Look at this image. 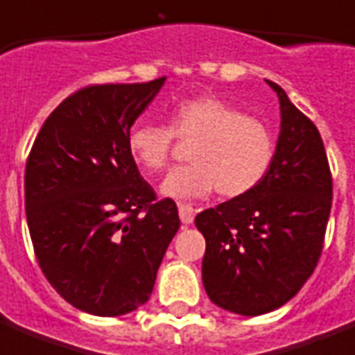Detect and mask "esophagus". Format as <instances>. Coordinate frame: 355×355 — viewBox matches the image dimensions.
Segmentation results:
<instances>
[{"label":"esophagus","mask_w":355,"mask_h":355,"mask_svg":"<svg viewBox=\"0 0 355 355\" xmlns=\"http://www.w3.org/2000/svg\"><path fill=\"white\" fill-rule=\"evenodd\" d=\"M178 212H180V219H181V223H183V225H190L192 221H194V216H196L194 207L180 203V205H178Z\"/></svg>","instance_id":"obj_1"}]
</instances>
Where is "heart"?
<instances>
[{"instance_id":"heart-1","label":"heart","mask_w":355,"mask_h":355,"mask_svg":"<svg viewBox=\"0 0 355 355\" xmlns=\"http://www.w3.org/2000/svg\"><path fill=\"white\" fill-rule=\"evenodd\" d=\"M174 136L194 141L189 159L161 181L159 194L175 201L207 198L212 190L225 198L248 194L265 180L274 161V137L265 123L212 96L189 99L174 108L168 127L137 123L128 134V152L143 172L165 168Z\"/></svg>"}]
</instances>
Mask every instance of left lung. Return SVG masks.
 <instances>
[{
	"mask_svg": "<svg viewBox=\"0 0 355 355\" xmlns=\"http://www.w3.org/2000/svg\"><path fill=\"white\" fill-rule=\"evenodd\" d=\"M279 136L270 171L248 194L196 216L205 236L203 286L219 309L261 315L288 303L314 272L332 207L323 139L274 81Z\"/></svg>",
	"mask_w": 355,
	"mask_h": 355,
	"instance_id": "obj_1",
	"label": "left lung"
}]
</instances>
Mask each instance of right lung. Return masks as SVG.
<instances>
[{
	"label": "right lung",
	"mask_w": 355,
	"mask_h": 355,
	"mask_svg": "<svg viewBox=\"0 0 355 355\" xmlns=\"http://www.w3.org/2000/svg\"><path fill=\"white\" fill-rule=\"evenodd\" d=\"M166 78L96 85L67 98L41 127L25 171V210L37 261L81 312L125 315L148 301L180 228L128 152V134Z\"/></svg>",
	"instance_id": "add662e5"
}]
</instances>
